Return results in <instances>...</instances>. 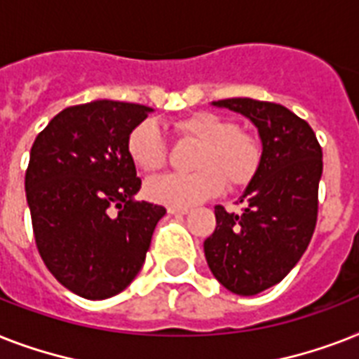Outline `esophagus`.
<instances>
[{
  "label": "esophagus",
  "instance_id": "obj_1",
  "mask_svg": "<svg viewBox=\"0 0 359 359\" xmlns=\"http://www.w3.org/2000/svg\"><path fill=\"white\" fill-rule=\"evenodd\" d=\"M188 210H190L188 207H168V212L171 216H184V214H188Z\"/></svg>",
  "mask_w": 359,
  "mask_h": 359
}]
</instances>
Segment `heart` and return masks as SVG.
<instances>
[{"label":"heart","instance_id":"1","mask_svg":"<svg viewBox=\"0 0 359 359\" xmlns=\"http://www.w3.org/2000/svg\"><path fill=\"white\" fill-rule=\"evenodd\" d=\"M177 134L199 141L194 173H169L147 184V197L169 207H191L229 186H245L262 162V147L255 135L242 132L224 115L201 111L175 123ZM126 151L135 168L154 173L168 162V143L151 121L137 124L126 140Z\"/></svg>","mask_w":359,"mask_h":359}]
</instances>
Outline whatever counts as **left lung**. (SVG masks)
Returning <instances> with one entry per match:
<instances>
[{
  "label": "left lung",
  "instance_id": "obj_1",
  "mask_svg": "<svg viewBox=\"0 0 359 359\" xmlns=\"http://www.w3.org/2000/svg\"><path fill=\"white\" fill-rule=\"evenodd\" d=\"M214 106L245 115L262 141L261 168L240 197L242 212L218 205L216 229L205 240L214 278L235 294L253 296L278 285L311 242L323 149L311 126L281 104L225 98Z\"/></svg>",
  "mask_w": 359,
  "mask_h": 359
}]
</instances>
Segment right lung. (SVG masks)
<instances>
[{
    "instance_id": "obj_1",
    "label": "right lung",
    "mask_w": 359,
    "mask_h": 359,
    "mask_svg": "<svg viewBox=\"0 0 359 359\" xmlns=\"http://www.w3.org/2000/svg\"><path fill=\"white\" fill-rule=\"evenodd\" d=\"M149 111L115 100L70 106L31 147L25 197L36 250L53 278L87 300L132 283L165 214L134 199L141 179L126 140Z\"/></svg>"
}]
</instances>
